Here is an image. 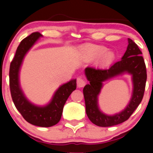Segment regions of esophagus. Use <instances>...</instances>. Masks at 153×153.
Returning a JSON list of instances; mask_svg holds the SVG:
<instances>
[{"mask_svg": "<svg viewBox=\"0 0 153 153\" xmlns=\"http://www.w3.org/2000/svg\"><path fill=\"white\" fill-rule=\"evenodd\" d=\"M85 84L86 83L84 81V80L82 79L81 77L77 78V86H78V87H83V86H84V85H85Z\"/></svg>", "mask_w": 153, "mask_h": 153, "instance_id": "obj_1", "label": "esophagus"}]
</instances>
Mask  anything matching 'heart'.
<instances>
[{"mask_svg":"<svg viewBox=\"0 0 153 153\" xmlns=\"http://www.w3.org/2000/svg\"><path fill=\"white\" fill-rule=\"evenodd\" d=\"M87 55L92 58H98L101 56V61L104 64L112 62L115 57V54L112 50H106V48L102 46H93L86 49Z\"/></svg>","mask_w":153,"mask_h":153,"instance_id":"heart-1","label":"heart"}]
</instances>
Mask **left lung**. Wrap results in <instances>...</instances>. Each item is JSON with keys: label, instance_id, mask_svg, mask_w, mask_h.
Here are the masks:
<instances>
[{"label": "left lung", "instance_id": "left-lung-1", "mask_svg": "<svg viewBox=\"0 0 153 153\" xmlns=\"http://www.w3.org/2000/svg\"><path fill=\"white\" fill-rule=\"evenodd\" d=\"M142 52L138 45L128 38L126 51L121 61L115 63L109 69H95L86 67L85 75L89 84L83 89L85 100L86 112L91 122L98 126H111L121 124L128 119L142 101L146 81V69ZM129 74L132 76V96L129 104L121 112L115 115H107L100 109L98 95L102 87V83L107 79Z\"/></svg>", "mask_w": 153, "mask_h": 153}]
</instances>
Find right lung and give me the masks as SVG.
I'll return each instance as SVG.
<instances>
[{
  "instance_id": "1",
  "label": "right lung",
  "mask_w": 153,
  "mask_h": 153,
  "mask_svg": "<svg viewBox=\"0 0 153 153\" xmlns=\"http://www.w3.org/2000/svg\"><path fill=\"white\" fill-rule=\"evenodd\" d=\"M41 37L42 35L39 32H33L19 44L10 64V86L14 104L24 119L35 126L49 127L59 122L64 104L71 93L75 90L77 84L76 79H72L60 86L49 104L45 106L35 105L27 99L20 85V70L25 55Z\"/></svg>"
}]
</instances>
